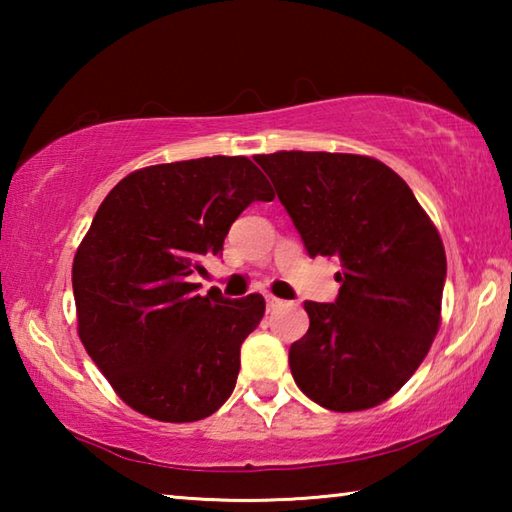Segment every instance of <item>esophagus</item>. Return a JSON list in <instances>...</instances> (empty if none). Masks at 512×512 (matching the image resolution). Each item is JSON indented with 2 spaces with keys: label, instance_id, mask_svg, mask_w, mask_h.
<instances>
[{
  "label": "esophagus",
  "instance_id": "1",
  "mask_svg": "<svg viewBox=\"0 0 512 512\" xmlns=\"http://www.w3.org/2000/svg\"><path fill=\"white\" fill-rule=\"evenodd\" d=\"M282 305H284V302H282L280 298H275V296H266V309H268V311L280 309Z\"/></svg>",
  "mask_w": 512,
  "mask_h": 512
}]
</instances>
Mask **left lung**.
<instances>
[{
  "label": "left lung",
  "mask_w": 512,
  "mask_h": 512,
  "mask_svg": "<svg viewBox=\"0 0 512 512\" xmlns=\"http://www.w3.org/2000/svg\"><path fill=\"white\" fill-rule=\"evenodd\" d=\"M309 257H339L334 302H305L309 329L289 366L309 400L363 411L393 397L440 327L447 257L411 187L368 155H257Z\"/></svg>",
  "instance_id": "left-lung-1"
}]
</instances>
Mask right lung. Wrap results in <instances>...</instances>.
<instances>
[{
	"mask_svg": "<svg viewBox=\"0 0 512 512\" xmlns=\"http://www.w3.org/2000/svg\"><path fill=\"white\" fill-rule=\"evenodd\" d=\"M273 196L244 155H212L133 171L103 198L74 255L76 318L92 361L137 413L196 422L235 391L241 343L266 302L198 296L189 275L221 253L250 203Z\"/></svg>",
	"mask_w": 512,
	"mask_h": 512,
	"instance_id": "obj_1",
	"label": "right lung"
}]
</instances>
